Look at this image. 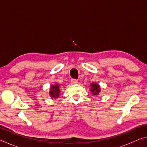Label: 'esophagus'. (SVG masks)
I'll use <instances>...</instances> for the list:
<instances>
[{"instance_id":"34e87169","label":"esophagus","mask_w":147,"mask_h":147,"mask_svg":"<svg viewBox=\"0 0 147 147\" xmlns=\"http://www.w3.org/2000/svg\"><path fill=\"white\" fill-rule=\"evenodd\" d=\"M78 80H76V79H72L71 80V83L73 84H78Z\"/></svg>"}]
</instances>
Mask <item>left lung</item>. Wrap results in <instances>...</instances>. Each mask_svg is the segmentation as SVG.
I'll return each mask as SVG.
<instances>
[{
	"label": "left lung",
	"mask_w": 147,
	"mask_h": 147,
	"mask_svg": "<svg viewBox=\"0 0 147 147\" xmlns=\"http://www.w3.org/2000/svg\"><path fill=\"white\" fill-rule=\"evenodd\" d=\"M90 91L93 95H98L100 93V86L98 84L93 82L90 84Z\"/></svg>",
	"instance_id": "left-lung-1"
}]
</instances>
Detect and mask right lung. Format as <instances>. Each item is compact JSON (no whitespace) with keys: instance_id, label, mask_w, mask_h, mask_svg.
Returning a JSON list of instances; mask_svg holds the SVG:
<instances>
[{"instance_id":"1","label":"right lung","mask_w":147,"mask_h":147,"mask_svg":"<svg viewBox=\"0 0 147 147\" xmlns=\"http://www.w3.org/2000/svg\"><path fill=\"white\" fill-rule=\"evenodd\" d=\"M60 93V88H59V84H55L53 85H51L50 87L49 95L51 98H54L56 99L59 96Z\"/></svg>"}]
</instances>
